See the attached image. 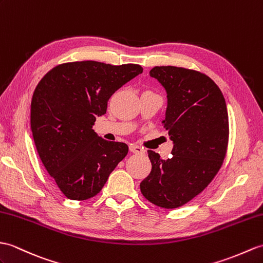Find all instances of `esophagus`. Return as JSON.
<instances>
[{
    "label": "esophagus",
    "instance_id": "obj_1",
    "mask_svg": "<svg viewBox=\"0 0 263 263\" xmlns=\"http://www.w3.org/2000/svg\"><path fill=\"white\" fill-rule=\"evenodd\" d=\"M129 149L132 154H144V150L142 148H140L139 145H130Z\"/></svg>",
    "mask_w": 263,
    "mask_h": 263
}]
</instances>
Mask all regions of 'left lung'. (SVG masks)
<instances>
[{
  "instance_id": "obj_1",
  "label": "left lung",
  "mask_w": 263,
  "mask_h": 263,
  "mask_svg": "<svg viewBox=\"0 0 263 263\" xmlns=\"http://www.w3.org/2000/svg\"><path fill=\"white\" fill-rule=\"evenodd\" d=\"M150 76L167 93L162 123L174 148L167 160L148 151L152 168L140 189L152 204L177 209L203 192L222 166L229 141L227 103L217 85L199 71L157 66Z\"/></svg>"
}]
</instances>
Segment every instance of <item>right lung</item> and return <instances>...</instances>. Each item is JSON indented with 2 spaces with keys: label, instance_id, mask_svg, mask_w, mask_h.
Listing matches in <instances>:
<instances>
[{
  "label": "right lung",
  "instance_id": "right-lung-1",
  "mask_svg": "<svg viewBox=\"0 0 263 263\" xmlns=\"http://www.w3.org/2000/svg\"><path fill=\"white\" fill-rule=\"evenodd\" d=\"M143 68L93 60L58 65L35 87L31 131L48 174L67 198L85 200L99 194L127 155L123 142H108L94 132L115 90Z\"/></svg>",
  "mask_w": 263,
  "mask_h": 263
}]
</instances>
